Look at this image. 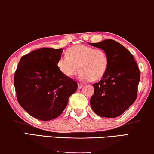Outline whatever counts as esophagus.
Listing matches in <instances>:
<instances>
[{
  "label": "esophagus",
  "mask_w": 154,
  "mask_h": 154,
  "mask_svg": "<svg viewBox=\"0 0 154 154\" xmlns=\"http://www.w3.org/2000/svg\"><path fill=\"white\" fill-rule=\"evenodd\" d=\"M82 87H83V84H81V83L78 84V88L79 89H81Z\"/></svg>",
  "instance_id": "obj_1"
}]
</instances>
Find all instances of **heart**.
I'll return each mask as SVG.
<instances>
[{
  "label": "heart",
  "instance_id": "obj_1",
  "mask_svg": "<svg viewBox=\"0 0 154 154\" xmlns=\"http://www.w3.org/2000/svg\"><path fill=\"white\" fill-rule=\"evenodd\" d=\"M109 64L108 56L103 50L84 44L71 46L66 55L62 56L57 63V69L66 77H71L79 70L78 78L83 81H99L104 76Z\"/></svg>",
  "mask_w": 154,
  "mask_h": 154
}]
</instances>
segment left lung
<instances>
[{
    "instance_id": "8db88e82",
    "label": "left lung",
    "mask_w": 154,
    "mask_h": 154,
    "mask_svg": "<svg viewBox=\"0 0 154 154\" xmlns=\"http://www.w3.org/2000/svg\"><path fill=\"white\" fill-rule=\"evenodd\" d=\"M107 53L108 70L99 82L93 84L94 93L90 105L96 114L115 118L125 112L137 98L140 73L130 51L113 39L88 43Z\"/></svg>"
}]
</instances>
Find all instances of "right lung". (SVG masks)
<instances>
[{
  "mask_svg": "<svg viewBox=\"0 0 154 154\" xmlns=\"http://www.w3.org/2000/svg\"><path fill=\"white\" fill-rule=\"evenodd\" d=\"M62 48H42L24 55L14 73L19 103L32 117L48 121L60 115L77 82L57 69Z\"/></svg>",
  "mask_w": 154,
  "mask_h": 154,
  "instance_id": "add662e5",
  "label": "right lung"
}]
</instances>
